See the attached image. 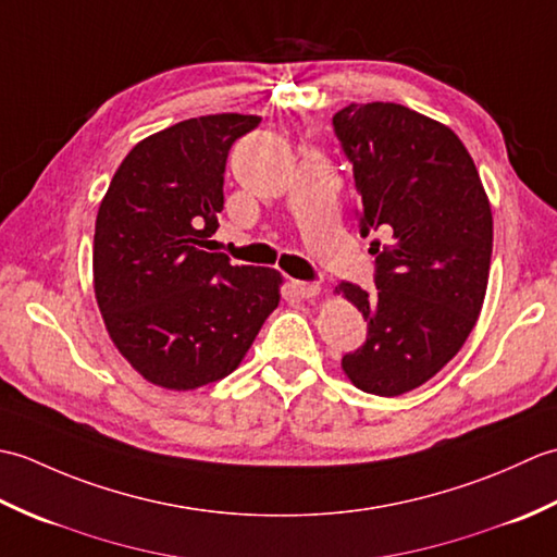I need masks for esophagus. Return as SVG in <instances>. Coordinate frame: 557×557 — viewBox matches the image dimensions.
Wrapping results in <instances>:
<instances>
[{
    "instance_id": "1",
    "label": "esophagus",
    "mask_w": 557,
    "mask_h": 557,
    "mask_svg": "<svg viewBox=\"0 0 557 557\" xmlns=\"http://www.w3.org/2000/svg\"><path fill=\"white\" fill-rule=\"evenodd\" d=\"M292 289L297 292L301 299H313V297H318V294H321V285H318V282L294 280V282H292Z\"/></svg>"
}]
</instances>
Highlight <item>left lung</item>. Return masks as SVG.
Listing matches in <instances>:
<instances>
[{"mask_svg": "<svg viewBox=\"0 0 557 557\" xmlns=\"http://www.w3.org/2000/svg\"><path fill=\"white\" fill-rule=\"evenodd\" d=\"M361 196L375 292L335 287L366 321L342 357L363 393L397 397L443 369L474 330L488 287L493 215L476 164L453 128L395 102L349 104L333 116Z\"/></svg>", "mask_w": 557, "mask_h": 557, "instance_id": "8db88e82", "label": "left lung"}]
</instances>
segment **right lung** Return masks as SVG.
<instances>
[{
	"mask_svg": "<svg viewBox=\"0 0 557 557\" xmlns=\"http://www.w3.org/2000/svg\"><path fill=\"white\" fill-rule=\"evenodd\" d=\"M256 114H208L140 140L114 172L92 242V285L122 357L164 389L230 375L277 309L282 275L208 251L224 164Z\"/></svg>",
	"mask_w": 557,
	"mask_h": 557,
	"instance_id": "add662e5",
	"label": "right lung"
}]
</instances>
